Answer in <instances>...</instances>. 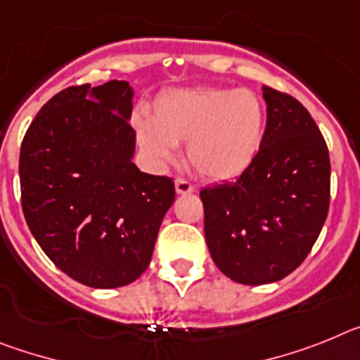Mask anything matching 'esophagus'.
<instances>
[{"label":"esophagus","instance_id":"34e87169","mask_svg":"<svg viewBox=\"0 0 360 360\" xmlns=\"http://www.w3.org/2000/svg\"><path fill=\"white\" fill-rule=\"evenodd\" d=\"M176 192L181 193V195H186V193L195 192V186H193L190 181L183 179V177H177V179H176Z\"/></svg>","mask_w":360,"mask_h":360}]
</instances>
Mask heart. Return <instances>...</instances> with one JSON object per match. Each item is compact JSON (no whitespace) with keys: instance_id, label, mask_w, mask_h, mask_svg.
I'll return each instance as SVG.
<instances>
[{"instance_id":"heart-1","label":"heart","mask_w":360,"mask_h":360,"mask_svg":"<svg viewBox=\"0 0 360 360\" xmlns=\"http://www.w3.org/2000/svg\"><path fill=\"white\" fill-rule=\"evenodd\" d=\"M266 110L248 89L170 90L155 99L148 120L136 121V136L150 158L167 165L186 145L190 165L210 181H232L261 152Z\"/></svg>"}]
</instances>
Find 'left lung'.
Returning <instances> with one entry per match:
<instances>
[{"instance_id":"8db88e82","label":"left lung","mask_w":360,"mask_h":360,"mask_svg":"<svg viewBox=\"0 0 360 360\" xmlns=\"http://www.w3.org/2000/svg\"><path fill=\"white\" fill-rule=\"evenodd\" d=\"M266 130L254 165L232 183L201 190L215 266L259 286L292 274L310 254L330 208V154L310 112L262 86Z\"/></svg>"}]
</instances>
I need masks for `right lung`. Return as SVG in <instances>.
<instances>
[{"instance_id":"right-lung-1","label":"right lung","mask_w":360,"mask_h":360,"mask_svg":"<svg viewBox=\"0 0 360 360\" xmlns=\"http://www.w3.org/2000/svg\"><path fill=\"white\" fill-rule=\"evenodd\" d=\"M132 89L68 86L41 106L20 152L21 206L37 245L90 288H120L148 268L174 181L132 162Z\"/></svg>"}]
</instances>
